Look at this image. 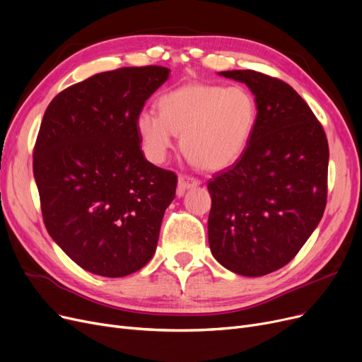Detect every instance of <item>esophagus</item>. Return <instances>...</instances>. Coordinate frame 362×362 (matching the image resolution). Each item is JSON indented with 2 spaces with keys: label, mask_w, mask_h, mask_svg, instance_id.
I'll return each mask as SVG.
<instances>
[{
  "label": "esophagus",
  "mask_w": 362,
  "mask_h": 362,
  "mask_svg": "<svg viewBox=\"0 0 362 362\" xmlns=\"http://www.w3.org/2000/svg\"><path fill=\"white\" fill-rule=\"evenodd\" d=\"M199 183H201V182L197 180V179H194V177H189V176H179L177 195H179V197H183L187 189H191V187L198 186Z\"/></svg>",
  "instance_id": "34e87169"
}]
</instances>
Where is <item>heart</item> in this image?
<instances>
[{"instance_id": "heart-1", "label": "heart", "mask_w": 362, "mask_h": 362, "mask_svg": "<svg viewBox=\"0 0 362 362\" xmlns=\"http://www.w3.org/2000/svg\"><path fill=\"white\" fill-rule=\"evenodd\" d=\"M158 114L140 111L136 129L145 155L163 163L182 134V148L207 170H223L244 153L257 119V103L245 87L186 84L163 93Z\"/></svg>"}]
</instances>
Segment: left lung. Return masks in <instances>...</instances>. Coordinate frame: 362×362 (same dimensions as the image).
Listing matches in <instances>:
<instances>
[{"instance_id": "8db88e82", "label": "left lung", "mask_w": 362, "mask_h": 362, "mask_svg": "<svg viewBox=\"0 0 362 362\" xmlns=\"http://www.w3.org/2000/svg\"><path fill=\"white\" fill-rule=\"evenodd\" d=\"M255 94L257 119L244 153L209 180V244L233 274L286 266L318 226L327 202L328 142L287 83L256 71H223Z\"/></svg>"}]
</instances>
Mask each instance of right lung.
Instances as JSON below:
<instances>
[{
  "mask_svg": "<svg viewBox=\"0 0 362 362\" xmlns=\"http://www.w3.org/2000/svg\"><path fill=\"white\" fill-rule=\"evenodd\" d=\"M170 75L163 66L93 75L45 109L34 177L53 241L83 269L130 275L152 259L177 176L149 163L136 118Z\"/></svg>",
  "mask_w": 362,
  "mask_h": 362,
  "instance_id": "add662e5",
  "label": "right lung"
}]
</instances>
